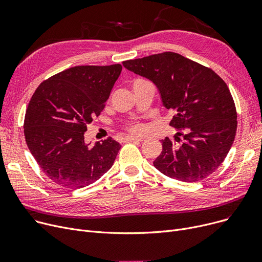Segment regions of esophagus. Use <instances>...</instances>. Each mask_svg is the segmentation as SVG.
<instances>
[{"label":"esophagus","mask_w":262,"mask_h":262,"mask_svg":"<svg viewBox=\"0 0 262 262\" xmlns=\"http://www.w3.org/2000/svg\"><path fill=\"white\" fill-rule=\"evenodd\" d=\"M126 142H141L143 141V138H137V137H126Z\"/></svg>","instance_id":"34e87169"}]
</instances>
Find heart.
<instances>
[{"mask_svg":"<svg viewBox=\"0 0 262 262\" xmlns=\"http://www.w3.org/2000/svg\"><path fill=\"white\" fill-rule=\"evenodd\" d=\"M127 129L133 134H140L143 132V125L141 123H130L127 126Z\"/></svg>","mask_w":262,"mask_h":262,"instance_id":"obj_1","label":"heart"}]
</instances>
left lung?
<instances>
[{"label": "left lung", "instance_id": "obj_1", "mask_svg": "<svg viewBox=\"0 0 262 262\" xmlns=\"http://www.w3.org/2000/svg\"><path fill=\"white\" fill-rule=\"evenodd\" d=\"M127 70L152 80L163 106L174 112L154 167L173 180L194 183L213 173L235 140L237 112L225 81L211 69L173 52L123 61ZM183 138V142L180 144Z\"/></svg>", "mask_w": 262, "mask_h": 262}]
</instances>
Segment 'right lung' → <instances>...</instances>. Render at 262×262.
<instances>
[{
	"instance_id": "right-lung-1",
	"label": "right lung",
	"mask_w": 262,
	"mask_h": 262,
	"mask_svg": "<svg viewBox=\"0 0 262 262\" xmlns=\"http://www.w3.org/2000/svg\"><path fill=\"white\" fill-rule=\"evenodd\" d=\"M122 66H77L42 81L24 119L25 141L51 181L78 189L93 184L110 168L121 145L112 137L93 146L84 134L99 117Z\"/></svg>"
}]
</instances>
